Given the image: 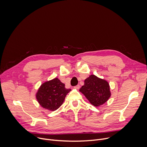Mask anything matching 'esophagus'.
<instances>
[{"label": "esophagus", "mask_w": 147, "mask_h": 147, "mask_svg": "<svg viewBox=\"0 0 147 147\" xmlns=\"http://www.w3.org/2000/svg\"><path fill=\"white\" fill-rule=\"evenodd\" d=\"M80 85H77V86H75V87H74V88H75V89H76V90H78V89H80Z\"/></svg>", "instance_id": "esophagus-1"}]
</instances>
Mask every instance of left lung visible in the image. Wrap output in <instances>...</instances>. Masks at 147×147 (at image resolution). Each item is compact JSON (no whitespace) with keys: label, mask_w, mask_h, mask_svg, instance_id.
<instances>
[{"label":"left lung","mask_w":147,"mask_h":147,"mask_svg":"<svg viewBox=\"0 0 147 147\" xmlns=\"http://www.w3.org/2000/svg\"><path fill=\"white\" fill-rule=\"evenodd\" d=\"M80 91L96 107L105 103L111 95L108 81L95 75H91L84 80V85L80 89Z\"/></svg>","instance_id":"1"}]
</instances>
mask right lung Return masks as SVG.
Returning <instances> with one entry per match:
<instances>
[{
    "label": "right lung",
    "instance_id": "right-lung-1",
    "mask_svg": "<svg viewBox=\"0 0 147 147\" xmlns=\"http://www.w3.org/2000/svg\"><path fill=\"white\" fill-rule=\"evenodd\" d=\"M70 91L71 89L65 88V84L55 78L40 86L36 98L42 107L54 111L61 105L66 95Z\"/></svg>",
    "mask_w": 147,
    "mask_h": 147
}]
</instances>
